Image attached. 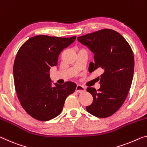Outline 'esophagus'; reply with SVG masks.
Masks as SVG:
<instances>
[{
  "mask_svg": "<svg viewBox=\"0 0 147 147\" xmlns=\"http://www.w3.org/2000/svg\"><path fill=\"white\" fill-rule=\"evenodd\" d=\"M76 91L78 92H82L83 91H85V87L81 86V85H78L76 86Z\"/></svg>",
  "mask_w": 147,
  "mask_h": 147,
  "instance_id": "1",
  "label": "esophagus"
}]
</instances>
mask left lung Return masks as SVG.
<instances>
[{
	"instance_id": "left-lung-1",
	"label": "left lung",
	"mask_w": 147,
	"mask_h": 147,
	"mask_svg": "<svg viewBox=\"0 0 147 147\" xmlns=\"http://www.w3.org/2000/svg\"><path fill=\"white\" fill-rule=\"evenodd\" d=\"M78 40L94 54V63H90L89 71L103 70L100 89H87L93 101L86 110L98 118H107L118 111L129 91L134 71L132 49L122 35L110 29L78 37Z\"/></svg>"
}]
</instances>
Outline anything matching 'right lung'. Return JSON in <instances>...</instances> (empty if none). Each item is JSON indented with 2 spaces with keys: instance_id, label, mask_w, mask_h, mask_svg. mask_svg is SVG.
<instances>
[{
  "instance_id": "right-lung-1",
  "label": "right lung",
  "mask_w": 147,
  "mask_h": 147,
  "mask_svg": "<svg viewBox=\"0 0 147 147\" xmlns=\"http://www.w3.org/2000/svg\"><path fill=\"white\" fill-rule=\"evenodd\" d=\"M76 38L37 35L29 38L18 52L13 67L16 92L22 107L37 120L48 121L58 116L67 96L75 91L76 84L71 81L53 86L49 71Z\"/></svg>"
}]
</instances>
